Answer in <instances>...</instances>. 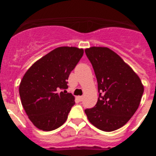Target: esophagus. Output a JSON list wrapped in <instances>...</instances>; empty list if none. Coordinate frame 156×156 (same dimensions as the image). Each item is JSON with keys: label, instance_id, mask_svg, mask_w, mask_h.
<instances>
[{"label": "esophagus", "instance_id": "1", "mask_svg": "<svg viewBox=\"0 0 156 156\" xmlns=\"http://www.w3.org/2000/svg\"><path fill=\"white\" fill-rule=\"evenodd\" d=\"M78 99H79L80 101H82L83 99V96H79V97H78Z\"/></svg>", "mask_w": 156, "mask_h": 156}]
</instances>
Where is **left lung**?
<instances>
[{
  "label": "left lung",
  "instance_id": "1",
  "mask_svg": "<svg viewBox=\"0 0 156 156\" xmlns=\"http://www.w3.org/2000/svg\"><path fill=\"white\" fill-rule=\"evenodd\" d=\"M85 53L93 66L99 93L97 104L85 109V113L99 129L113 131L137 111L144 87L133 70L109 48L91 47Z\"/></svg>",
  "mask_w": 156,
  "mask_h": 156
}]
</instances>
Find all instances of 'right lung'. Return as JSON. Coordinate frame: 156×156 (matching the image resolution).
Returning a JSON list of instances; mask_svg holds the SVG:
<instances>
[{
    "instance_id": "1",
    "label": "right lung",
    "mask_w": 156,
    "mask_h": 156,
    "mask_svg": "<svg viewBox=\"0 0 156 156\" xmlns=\"http://www.w3.org/2000/svg\"><path fill=\"white\" fill-rule=\"evenodd\" d=\"M83 55V49L60 47L36 62L25 73L19 95L29 119L38 129L51 131L68 118L75 98L66 91L67 80Z\"/></svg>"
}]
</instances>
